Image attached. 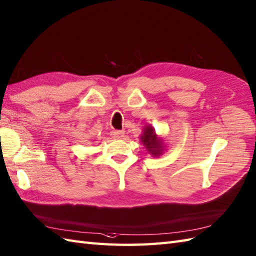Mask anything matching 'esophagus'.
<instances>
[{"instance_id": "34e87169", "label": "esophagus", "mask_w": 256, "mask_h": 256, "mask_svg": "<svg viewBox=\"0 0 256 256\" xmlns=\"http://www.w3.org/2000/svg\"><path fill=\"white\" fill-rule=\"evenodd\" d=\"M111 135L114 138H122L124 135V130H114L111 132Z\"/></svg>"}]
</instances>
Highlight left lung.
<instances>
[{"mask_svg":"<svg viewBox=\"0 0 256 256\" xmlns=\"http://www.w3.org/2000/svg\"><path fill=\"white\" fill-rule=\"evenodd\" d=\"M142 144L145 146L146 150L150 154L152 157L162 156L166 150L162 138L156 134V130L152 126H145L140 138Z\"/></svg>","mask_w":256,"mask_h":256,"instance_id":"left-lung-1","label":"left lung"}]
</instances>
